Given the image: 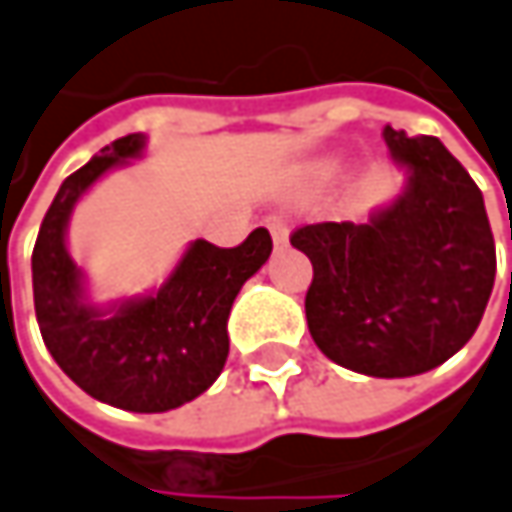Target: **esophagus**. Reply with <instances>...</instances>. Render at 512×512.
I'll list each match as a JSON object with an SVG mask.
<instances>
[{
	"label": "esophagus",
	"mask_w": 512,
	"mask_h": 512,
	"mask_svg": "<svg viewBox=\"0 0 512 512\" xmlns=\"http://www.w3.org/2000/svg\"><path fill=\"white\" fill-rule=\"evenodd\" d=\"M266 225H269V231H272L275 246H278V249H284V246H287V240H290V225H287V219H281V216H269V219H266Z\"/></svg>",
	"instance_id": "obj_1"
}]
</instances>
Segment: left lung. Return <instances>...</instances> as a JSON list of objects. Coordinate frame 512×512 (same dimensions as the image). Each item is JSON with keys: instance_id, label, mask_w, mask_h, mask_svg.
<instances>
[{"instance_id": "8db88e82", "label": "left lung", "mask_w": 512, "mask_h": 512, "mask_svg": "<svg viewBox=\"0 0 512 512\" xmlns=\"http://www.w3.org/2000/svg\"><path fill=\"white\" fill-rule=\"evenodd\" d=\"M384 140L410 172L404 193L369 222L302 225L290 243L313 263L304 313L322 354L360 375L410 378L478 331L495 240L478 184L437 137L387 125Z\"/></svg>"}]
</instances>
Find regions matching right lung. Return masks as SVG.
Returning <instances> with one entry per match:
<instances>
[{
  "instance_id": "right-lung-1",
  "label": "right lung",
  "mask_w": 512,
  "mask_h": 512,
  "mask_svg": "<svg viewBox=\"0 0 512 512\" xmlns=\"http://www.w3.org/2000/svg\"><path fill=\"white\" fill-rule=\"evenodd\" d=\"M128 134L75 169L49 205L34 255V313L55 363L87 395L131 413L175 410L219 378L228 357V313L240 287L266 263L272 237L255 228L240 246L196 240L158 293L99 310L84 302L81 269L67 252V219L84 190L143 152Z\"/></svg>"
}]
</instances>
